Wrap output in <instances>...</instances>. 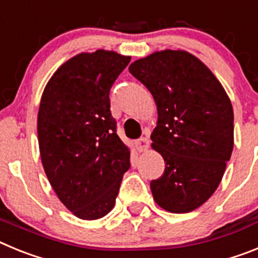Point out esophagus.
Masks as SVG:
<instances>
[{
	"mask_svg": "<svg viewBox=\"0 0 258 258\" xmlns=\"http://www.w3.org/2000/svg\"><path fill=\"white\" fill-rule=\"evenodd\" d=\"M136 146H137V150H138L140 152L147 151L150 147V141L147 140V138H141V140L137 141Z\"/></svg>",
	"mask_w": 258,
	"mask_h": 258,
	"instance_id": "34e87169",
	"label": "esophagus"
}]
</instances>
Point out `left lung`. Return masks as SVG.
Returning <instances> with one entry per match:
<instances>
[{"label": "left lung", "instance_id": "left-lung-1", "mask_svg": "<svg viewBox=\"0 0 258 258\" xmlns=\"http://www.w3.org/2000/svg\"><path fill=\"white\" fill-rule=\"evenodd\" d=\"M157 107L152 149L165 169L151 181L157 206L187 213L218 187L234 147L230 98L212 71L184 50H163L129 66Z\"/></svg>", "mask_w": 258, "mask_h": 258}]
</instances>
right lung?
<instances>
[{"label":"right lung","mask_w":258,"mask_h":258,"mask_svg":"<svg viewBox=\"0 0 258 258\" xmlns=\"http://www.w3.org/2000/svg\"><path fill=\"white\" fill-rule=\"evenodd\" d=\"M131 56L81 52L56 70L37 116L45 173L59 200L76 217L98 220L112 211L131 151L116 134L109 89Z\"/></svg>","instance_id":"right-lung-1"}]
</instances>
